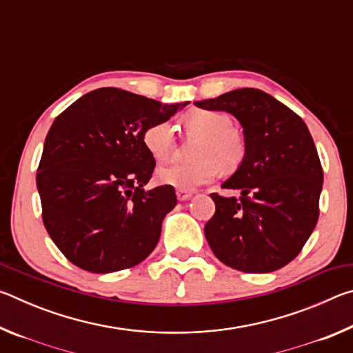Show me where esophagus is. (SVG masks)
Listing matches in <instances>:
<instances>
[{
	"mask_svg": "<svg viewBox=\"0 0 353 353\" xmlns=\"http://www.w3.org/2000/svg\"><path fill=\"white\" fill-rule=\"evenodd\" d=\"M176 194H177V199H179V201H187V199H190V198H191V196H193V191L177 190V191H176Z\"/></svg>",
	"mask_w": 353,
	"mask_h": 353,
	"instance_id": "34e87169",
	"label": "esophagus"
}]
</instances>
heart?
Returning a JSON list of instances; mask_svg holds the SVG:
<instances>
[{
    "mask_svg": "<svg viewBox=\"0 0 353 353\" xmlns=\"http://www.w3.org/2000/svg\"><path fill=\"white\" fill-rule=\"evenodd\" d=\"M187 134L199 141L194 145V162L174 163L157 170L159 183L191 191L216 177L219 168L235 171L241 165L246 145L241 134L232 126L229 115L216 110H196L183 118ZM143 145L155 162L163 163L176 149L174 128L170 121H157L143 132Z\"/></svg>",
    "mask_w": 353,
    "mask_h": 353,
    "instance_id": "heart-1",
    "label": "heart"
}]
</instances>
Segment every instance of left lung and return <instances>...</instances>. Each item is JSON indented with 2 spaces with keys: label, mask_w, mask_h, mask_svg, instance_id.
Masks as SVG:
<instances>
[{
  "label": "left lung",
  "mask_w": 353,
  "mask_h": 353,
  "mask_svg": "<svg viewBox=\"0 0 353 353\" xmlns=\"http://www.w3.org/2000/svg\"><path fill=\"white\" fill-rule=\"evenodd\" d=\"M194 104L232 113L246 145L240 168L221 187L236 194H210L216 210L204 232L213 254L243 272L280 270L305 246L319 218L324 172L307 124L259 88Z\"/></svg>",
  "instance_id": "1"
}]
</instances>
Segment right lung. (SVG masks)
<instances>
[{
  "mask_svg": "<svg viewBox=\"0 0 353 353\" xmlns=\"http://www.w3.org/2000/svg\"><path fill=\"white\" fill-rule=\"evenodd\" d=\"M188 103L162 104L121 88L83 94L59 115L37 168L41 218L59 250L83 271L139 265L177 204L172 187L146 191L155 160L143 132Z\"/></svg>",
  "mask_w": 353,
  "mask_h": 353,
  "instance_id": "add662e5",
  "label": "right lung"
}]
</instances>
